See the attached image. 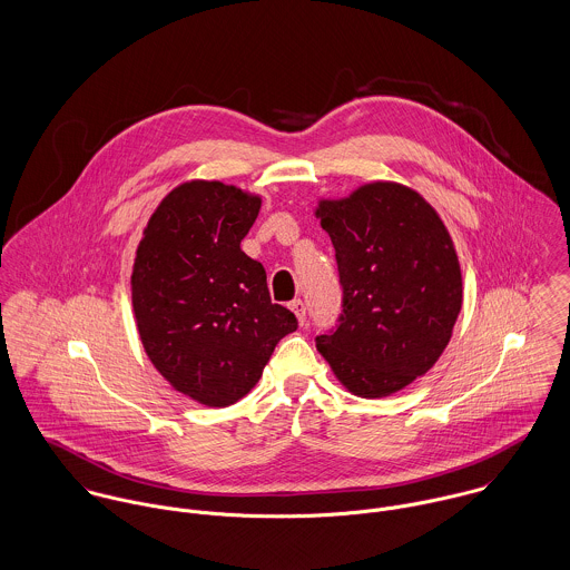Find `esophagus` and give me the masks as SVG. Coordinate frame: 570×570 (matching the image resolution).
Returning <instances> with one entry per match:
<instances>
[{
  "label": "esophagus",
  "instance_id": "34e87169",
  "mask_svg": "<svg viewBox=\"0 0 570 570\" xmlns=\"http://www.w3.org/2000/svg\"><path fill=\"white\" fill-rule=\"evenodd\" d=\"M291 311L297 315V318H299V323H302V325L306 323V304H304L302 299H295V302H291Z\"/></svg>",
  "mask_w": 570,
  "mask_h": 570
}]
</instances>
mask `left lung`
<instances>
[{
    "mask_svg": "<svg viewBox=\"0 0 570 570\" xmlns=\"http://www.w3.org/2000/svg\"><path fill=\"white\" fill-rule=\"evenodd\" d=\"M343 288L334 332L316 350L358 397L391 395L442 356L463 304L459 257L440 214L406 186L365 184L318 200Z\"/></svg>",
    "mask_w": 570,
    "mask_h": 570,
    "instance_id": "8db88e82",
    "label": "left lung"
}]
</instances>
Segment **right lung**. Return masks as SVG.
Segmentation results:
<instances>
[{
  "instance_id": "obj_1",
  "label": "right lung",
  "mask_w": 570,
  "mask_h": 570,
  "mask_svg": "<svg viewBox=\"0 0 570 570\" xmlns=\"http://www.w3.org/2000/svg\"><path fill=\"white\" fill-rule=\"evenodd\" d=\"M262 198L220 181H188L150 216L130 291L141 345L177 391L229 406L262 376L295 315L271 302L264 266L240 249Z\"/></svg>"
}]
</instances>
